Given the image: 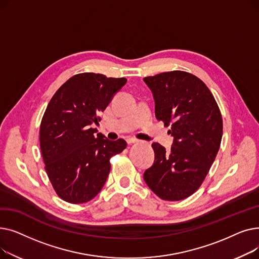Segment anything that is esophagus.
I'll use <instances>...</instances> for the list:
<instances>
[{
	"label": "esophagus",
	"mask_w": 259,
	"mask_h": 259,
	"mask_svg": "<svg viewBox=\"0 0 259 259\" xmlns=\"http://www.w3.org/2000/svg\"><path fill=\"white\" fill-rule=\"evenodd\" d=\"M138 142H139V140L134 139V138H128V139H127V143H128L129 145H131V144H134V143H138Z\"/></svg>",
	"instance_id": "obj_1"
}]
</instances>
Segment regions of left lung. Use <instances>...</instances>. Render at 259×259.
Returning a JSON list of instances; mask_svg holds the SVG:
<instances>
[{"mask_svg":"<svg viewBox=\"0 0 259 259\" xmlns=\"http://www.w3.org/2000/svg\"><path fill=\"white\" fill-rule=\"evenodd\" d=\"M155 103V116L171 125L170 152L153 143V165L144 181L161 199L181 200L193 194L205 180L220 150L223 118L205 83L185 71L147 76Z\"/></svg>","mask_w":259,"mask_h":259,"instance_id":"1","label":"left lung"}]
</instances>
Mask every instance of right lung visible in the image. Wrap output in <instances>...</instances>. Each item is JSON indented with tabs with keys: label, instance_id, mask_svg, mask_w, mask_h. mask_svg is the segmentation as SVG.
<instances>
[{
	"label": "right lung",
	"instance_id": "1",
	"mask_svg": "<svg viewBox=\"0 0 259 259\" xmlns=\"http://www.w3.org/2000/svg\"><path fill=\"white\" fill-rule=\"evenodd\" d=\"M126 81L80 73L50 100L40 122L39 146L48 178L65 201L83 203L97 196L110 172V157L126 148V141L105 139L92 128Z\"/></svg>",
	"mask_w": 259,
	"mask_h": 259
}]
</instances>
